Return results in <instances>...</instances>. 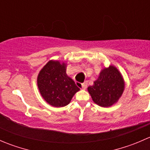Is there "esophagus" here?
I'll return each instance as SVG.
<instances>
[{
    "label": "esophagus",
    "mask_w": 150,
    "mask_h": 150,
    "mask_svg": "<svg viewBox=\"0 0 150 150\" xmlns=\"http://www.w3.org/2000/svg\"><path fill=\"white\" fill-rule=\"evenodd\" d=\"M87 86H88L87 82H84L83 83L81 84V88H82V89H86V88H87Z\"/></svg>",
    "instance_id": "34e87169"
}]
</instances>
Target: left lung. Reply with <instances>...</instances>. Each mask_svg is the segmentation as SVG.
Listing matches in <instances>:
<instances>
[{
	"label": "left lung",
	"instance_id": "left-lung-1",
	"mask_svg": "<svg viewBox=\"0 0 150 150\" xmlns=\"http://www.w3.org/2000/svg\"><path fill=\"white\" fill-rule=\"evenodd\" d=\"M123 78L118 69L110 66L101 71L93 85L88 88L92 99L98 105L108 107L118 101L124 91Z\"/></svg>",
	"mask_w": 150,
	"mask_h": 150
}]
</instances>
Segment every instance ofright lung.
I'll use <instances>...</instances> for the list:
<instances>
[{"label":"right lung","instance_id":"right-lung-1","mask_svg":"<svg viewBox=\"0 0 150 150\" xmlns=\"http://www.w3.org/2000/svg\"><path fill=\"white\" fill-rule=\"evenodd\" d=\"M38 87L43 99L53 107H62L70 102L80 90L66 73V64L51 61L43 67L38 76Z\"/></svg>","mask_w":150,"mask_h":150}]
</instances>
